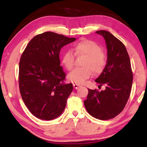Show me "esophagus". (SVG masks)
Instances as JSON below:
<instances>
[{"instance_id": "esophagus-1", "label": "esophagus", "mask_w": 147, "mask_h": 147, "mask_svg": "<svg viewBox=\"0 0 147 147\" xmlns=\"http://www.w3.org/2000/svg\"><path fill=\"white\" fill-rule=\"evenodd\" d=\"M80 85H79V84H76V83H74L73 84V87H74V88H76V89H77V88H78L80 87Z\"/></svg>"}]
</instances>
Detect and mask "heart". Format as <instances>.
I'll list each match as a JSON object with an SVG mask.
<instances>
[{"label":"heart","instance_id":"obj_1","mask_svg":"<svg viewBox=\"0 0 147 147\" xmlns=\"http://www.w3.org/2000/svg\"><path fill=\"white\" fill-rule=\"evenodd\" d=\"M72 50L76 55H83L85 58L82 64L84 67L74 69L69 73L68 78L71 82L82 84L90 78L92 70L96 73L102 71L106 64V57L97 43L91 40L84 39L74 44ZM74 61V55L72 51L66 50L63 53L61 62L67 70L73 68Z\"/></svg>","mask_w":147,"mask_h":147}]
</instances>
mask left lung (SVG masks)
I'll use <instances>...</instances> for the list:
<instances>
[{
  "mask_svg": "<svg viewBox=\"0 0 147 147\" xmlns=\"http://www.w3.org/2000/svg\"><path fill=\"white\" fill-rule=\"evenodd\" d=\"M105 40L107 62L101 74L95 82L105 90L88 89L84 105L88 113L97 119L105 120L115 117L125 108L133 84L131 61L124 45L106 30L97 31Z\"/></svg>",
  "mask_w": 147,
  "mask_h": 147,
  "instance_id": "obj_1",
  "label": "left lung"
}]
</instances>
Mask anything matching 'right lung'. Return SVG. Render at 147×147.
I'll list each match as a JSON object with an SVG mask.
<instances>
[{
	"label": "right lung",
	"instance_id": "obj_1",
	"mask_svg": "<svg viewBox=\"0 0 147 147\" xmlns=\"http://www.w3.org/2000/svg\"><path fill=\"white\" fill-rule=\"evenodd\" d=\"M76 38L46 32L28 42L19 64V86L25 105L39 119L53 120L65 110L73 84L64 82L59 53Z\"/></svg>",
	"mask_w": 147,
	"mask_h": 147
}]
</instances>
